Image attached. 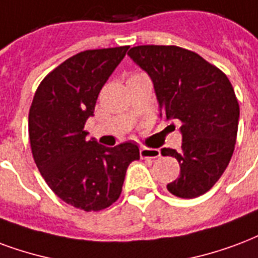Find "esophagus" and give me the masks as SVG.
<instances>
[{
    "instance_id": "esophagus-1",
    "label": "esophagus",
    "mask_w": 258,
    "mask_h": 258,
    "mask_svg": "<svg viewBox=\"0 0 258 258\" xmlns=\"http://www.w3.org/2000/svg\"><path fill=\"white\" fill-rule=\"evenodd\" d=\"M139 154H141V157L142 158H157L161 156V154H160V150L153 148H141Z\"/></svg>"
}]
</instances>
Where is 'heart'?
Instances as JSON below:
<instances>
[{
	"mask_svg": "<svg viewBox=\"0 0 258 258\" xmlns=\"http://www.w3.org/2000/svg\"><path fill=\"white\" fill-rule=\"evenodd\" d=\"M139 75H144V74H134V75H131L130 78H135V76H139Z\"/></svg>",
	"mask_w": 258,
	"mask_h": 258,
	"instance_id": "obj_1",
	"label": "heart"
}]
</instances>
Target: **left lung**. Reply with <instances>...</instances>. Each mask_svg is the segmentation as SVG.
<instances>
[{
  "label": "left lung",
  "instance_id": "left-lung-1",
  "mask_svg": "<svg viewBox=\"0 0 258 258\" xmlns=\"http://www.w3.org/2000/svg\"><path fill=\"white\" fill-rule=\"evenodd\" d=\"M128 56L152 78L164 117L182 123L180 150L161 149L180 165L168 191L200 197L220 179L235 148L239 104L231 82L217 67L183 47L142 45L131 47Z\"/></svg>",
  "mask_w": 258,
  "mask_h": 258
}]
</instances>
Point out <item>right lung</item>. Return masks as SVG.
I'll use <instances>...</instances> for the list:
<instances>
[{"instance_id": "1", "label": "right lung", "mask_w": 258, "mask_h": 258, "mask_svg": "<svg viewBox=\"0 0 258 258\" xmlns=\"http://www.w3.org/2000/svg\"><path fill=\"white\" fill-rule=\"evenodd\" d=\"M128 47L70 57L43 78L30 108V145L42 177L57 197L82 211H102L117 201L127 168L139 160L133 142L106 148L87 141L85 131L102 86Z\"/></svg>"}]
</instances>
